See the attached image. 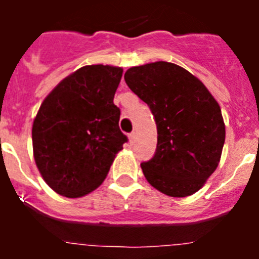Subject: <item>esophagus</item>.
Returning a JSON list of instances; mask_svg holds the SVG:
<instances>
[{
    "instance_id": "obj_1",
    "label": "esophagus",
    "mask_w": 259,
    "mask_h": 259,
    "mask_svg": "<svg viewBox=\"0 0 259 259\" xmlns=\"http://www.w3.org/2000/svg\"><path fill=\"white\" fill-rule=\"evenodd\" d=\"M128 139H130V141H131V143H134L135 139H136V134H135V132H131V134L128 135Z\"/></svg>"
}]
</instances>
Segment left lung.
Returning <instances> with one entry per match:
<instances>
[{"instance_id":"1","label":"left lung","mask_w":259,"mask_h":259,"mask_svg":"<svg viewBox=\"0 0 259 259\" xmlns=\"http://www.w3.org/2000/svg\"><path fill=\"white\" fill-rule=\"evenodd\" d=\"M124 80L157 124L154 157L141 163L146 180L171 197L200 191L218 167L226 139L218 102L201 80L175 63L131 67Z\"/></svg>"}]
</instances>
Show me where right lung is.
Masks as SVG:
<instances>
[{
  "instance_id": "1",
  "label": "right lung",
  "mask_w": 259,
  "mask_h": 259,
  "mask_svg": "<svg viewBox=\"0 0 259 259\" xmlns=\"http://www.w3.org/2000/svg\"><path fill=\"white\" fill-rule=\"evenodd\" d=\"M123 68L84 66L65 77L41 104L32 125L36 166L58 194L83 197L102 184L128 139L114 105Z\"/></svg>"
}]
</instances>
